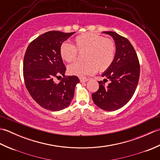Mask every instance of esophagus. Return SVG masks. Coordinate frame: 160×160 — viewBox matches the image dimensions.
Wrapping results in <instances>:
<instances>
[{
  "label": "esophagus",
  "mask_w": 160,
  "mask_h": 160,
  "mask_svg": "<svg viewBox=\"0 0 160 160\" xmlns=\"http://www.w3.org/2000/svg\"><path fill=\"white\" fill-rule=\"evenodd\" d=\"M88 80H89V79H88V78H85V77H80V82H82V83L86 82H87Z\"/></svg>",
  "instance_id": "1"
}]
</instances>
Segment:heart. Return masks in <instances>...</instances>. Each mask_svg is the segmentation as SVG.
Returning a JSON list of instances; mask_svg holds the SVG:
<instances>
[{"label": "heart", "instance_id": "heart-1", "mask_svg": "<svg viewBox=\"0 0 160 160\" xmlns=\"http://www.w3.org/2000/svg\"><path fill=\"white\" fill-rule=\"evenodd\" d=\"M75 47L72 44L63 42L60 53L67 62L76 59L78 51L84 53V62H75L68 67L69 72L75 76L82 77L96 72L97 69L104 71L114 61L116 46L113 40L92 33H82L75 38Z\"/></svg>", "mask_w": 160, "mask_h": 160}]
</instances>
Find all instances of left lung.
<instances>
[{"instance_id": "left-lung-1", "label": "left lung", "mask_w": 160, "mask_h": 160, "mask_svg": "<svg viewBox=\"0 0 160 160\" xmlns=\"http://www.w3.org/2000/svg\"><path fill=\"white\" fill-rule=\"evenodd\" d=\"M111 36L116 46L114 61L102 73L109 84L105 86L99 81V89L92 94V99L100 108L107 111L124 107L133 96L140 78V63L135 51L129 40L113 32H103Z\"/></svg>"}]
</instances>
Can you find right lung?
Listing matches in <instances>:
<instances>
[{
  "label": "right lung",
  "instance_id": "add662e5",
  "mask_svg": "<svg viewBox=\"0 0 160 160\" xmlns=\"http://www.w3.org/2000/svg\"><path fill=\"white\" fill-rule=\"evenodd\" d=\"M75 32L51 31L40 35L29 44L24 57L23 76L27 89L40 106L58 111L71 104L76 85V76L64 78L66 67L60 53L62 42ZM64 77L59 83L56 77Z\"/></svg>",
  "mask_w": 160,
  "mask_h": 160
}]
</instances>
